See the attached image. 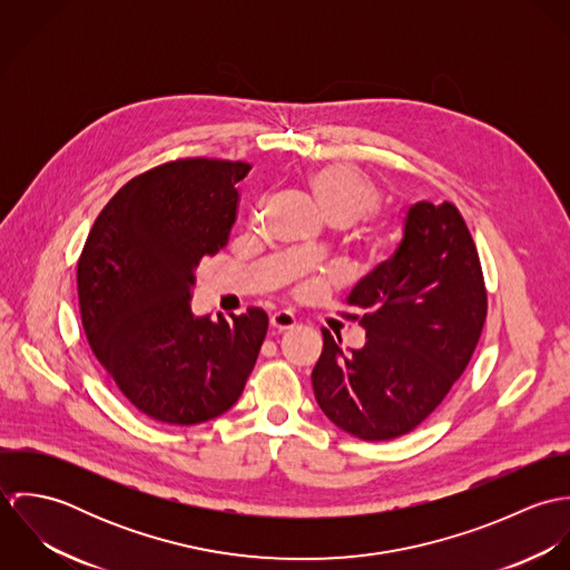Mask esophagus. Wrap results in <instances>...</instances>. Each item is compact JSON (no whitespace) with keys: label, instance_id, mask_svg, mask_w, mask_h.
Wrapping results in <instances>:
<instances>
[{"label":"esophagus","instance_id":"obj_1","mask_svg":"<svg viewBox=\"0 0 570 570\" xmlns=\"http://www.w3.org/2000/svg\"><path fill=\"white\" fill-rule=\"evenodd\" d=\"M269 326H272L274 333H281V331H287V328L296 326V318L289 312H276L269 318Z\"/></svg>","mask_w":570,"mask_h":570}]
</instances>
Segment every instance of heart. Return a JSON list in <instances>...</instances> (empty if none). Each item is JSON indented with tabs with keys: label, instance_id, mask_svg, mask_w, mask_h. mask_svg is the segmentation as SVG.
<instances>
[{
	"label": "heart",
	"instance_id": "obj_1",
	"mask_svg": "<svg viewBox=\"0 0 570 570\" xmlns=\"http://www.w3.org/2000/svg\"><path fill=\"white\" fill-rule=\"evenodd\" d=\"M298 184L316 202L328 224L348 226L362 219L373 245L386 244V219L375 213L382 202V188L368 173L348 163L314 164L298 175Z\"/></svg>",
	"mask_w": 570,
	"mask_h": 570
}]
</instances>
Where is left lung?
Listing matches in <instances>:
<instances>
[{"mask_svg":"<svg viewBox=\"0 0 570 570\" xmlns=\"http://www.w3.org/2000/svg\"><path fill=\"white\" fill-rule=\"evenodd\" d=\"M344 307L351 312L342 318L366 328V344L342 348L323 328L316 402L357 439L404 436L463 375L488 316L481 258L459 208L414 204L397 252L353 287Z\"/></svg>","mask_w":570,"mask_h":570,"instance_id":"1","label":"left lung"}]
</instances>
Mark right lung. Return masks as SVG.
Here are the masks:
<instances>
[{"instance_id": "right-lung-1", "label": "right lung", "mask_w": 570, "mask_h": 570, "mask_svg": "<svg viewBox=\"0 0 570 570\" xmlns=\"http://www.w3.org/2000/svg\"><path fill=\"white\" fill-rule=\"evenodd\" d=\"M252 166L179 158L129 179L100 210L77 265L87 342L116 389L142 414L195 425L237 404L267 333V314L195 318L204 256L237 222Z\"/></svg>"}]
</instances>
